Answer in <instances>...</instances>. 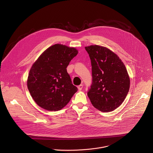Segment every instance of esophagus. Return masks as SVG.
<instances>
[{"mask_svg":"<svg viewBox=\"0 0 153 153\" xmlns=\"http://www.w3.org/2000/svg\"><path fill=\"white\" fill-rule=\"evenodd\" d=\"M77 88H78V89H79V91H82V89H83V85H80L78 86H77Z\"/></svg>","mask_w":153,"mask_h":153,"instance_id":"34e87169","label":"esophagus"}]
</instances>
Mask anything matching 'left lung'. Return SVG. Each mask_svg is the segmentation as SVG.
<instances>
[{
  "instance_id": "8db88e82",
  "label": "left lung",
  "mask_w": 153,
  "mask_h": 153,
  "mask_svg": "<svg viewBox=\"0 0 153 153\" xmlns=\"http://www.w3.org/2000/svg\"><path fill=\"white\" fill-rule=\"evenodd\" d=\"M92 64V83L88 92L93 106L108 112L119 107L129 92V77L117 54L97 45L86 47Z\"/></svg>"
}]
</instances>
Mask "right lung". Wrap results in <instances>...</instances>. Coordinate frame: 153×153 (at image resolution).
<instances>
[{
	"mask_svg": "<svg viewBox=\"0 0 153 153\" xmlns=\"http://www.w3.org/2000/svg\"><path fill=\"white\" fill-rule=\"evenodd\" d=\"M77 54L75 48L57 44L47 48L33 63L27 86L38 106L50 111H59L77 91L66 69Z\"/></svg>",
	"mask_w": 153,
	"mask_h": 153,
	"instance_id": "add662e5",
	"label": "right lung"
}]
</instances>
